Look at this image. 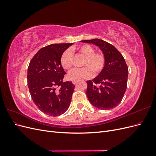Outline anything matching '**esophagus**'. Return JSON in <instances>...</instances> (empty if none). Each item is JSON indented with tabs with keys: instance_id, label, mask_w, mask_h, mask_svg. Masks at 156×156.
<instances>
[{
	"instance_id": "obj_1",
	"label": "esophagus",
	"mask_w": 156,
	"mask_h": 156,
	"mask_svg": "<svg viewBox=\"0 0 156 156\" xmlns=\"http://www.w3.org/2000/svg\"><path fill=\"white\" fill-rule=\"evenodd\" d=\"M72 83H73V84H77V81H75V80H73V81H72Z\"/></svg>"
}]
</instances>
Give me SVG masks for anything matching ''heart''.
<instances>
[{
	"instance_id": "1",
	"label": "heart",
	"mask_w": 156,
	"mask_h": 156,
	"mask_svg": "<svg viewBox=\"0 0 156 156\" xmlns=\"http://www.w3.org/2000/svg\"><path fill=\"white\" fill-rule=\"evenodd\" d=\"M79 54L85 56L82 66L84 68H77L71 71L68 77L71 80L78 81L81 79L91 78L94 75H98L103 69L105 65V57L103 54L96 53L95 49L88 44H83L77 49ZM60 64L64 69H69L74 64V57L72 51L66 49L64 51L60 58Z\"/></svg>"
}]
</instances>
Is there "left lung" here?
Masks as SVG:
<instances>
[{
  "label": "left lung",
  "mask_w": 156,
  "mask_h": 156,
  "mask_svg": "<svg viewBox=\"0 0 156 156\" xmlns=\"http://www.w3.org/2000/svg\"><path fill=\"white\" fill-rule=\"evenodd\" d=\"M82 42L98 46L105 57L103 69L92 81H87V95L92 104L101 110H109L121 102L127 88L128 67L115 47L100 39Z\"/></svg>",
  "instance_id": "8db88e82"
}]
</instances>
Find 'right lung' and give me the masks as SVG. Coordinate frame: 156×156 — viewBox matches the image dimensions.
I'll list each match as a JSON object with an SVG mask.
<instances>
[{
  "label": "right lung",
  "mask_w": 156,
  "mask_h": 156,
  "mask_svg": "<svg viewBox=\"0 0 156 156\" xmlns=\"http://www.w3.org/2000/svg\"><path fill=\"white\" fill-rule=\"evenodd\" d=\"M73 44H55L40 49L30 60L27 84L35 105L45 114L58 116L70 105L75 85L63 82L66 74L60 64L64 51Z\"/></svg>",
  "instance_id": "add662e5"
}]
</instances>
